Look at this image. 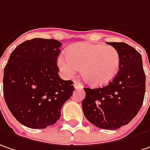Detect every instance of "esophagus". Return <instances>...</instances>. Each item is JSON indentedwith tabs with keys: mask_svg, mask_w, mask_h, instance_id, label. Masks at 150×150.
<instances>
[{
	"mask_svg": "<svg viewBox=\"0 0 150 150\" xmlns=\"http://www.w3.org/2000/svg\"><path fill=\"white\" fill-rule=\"evenodd\" d=\"M74 86H75V89H82L83 88L82 84L81 83V82H79V81H75L74 82Z\"/></svg>",
	"mask_w": 150,
	"mask_h": 150,
	"instance_id": "1",
	"label": "esophagus"
}]
</instances>
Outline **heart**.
Here are the masks:
<instances>
[{
	"label": "heart",
	"mask_w": 150,
	"mask_h": 150,
	"mask_svg": "<svg viewBox=\"0 0 150 150\" xmlns=\"http://www.w3.org/2000/svg\"><path fill=\"white\" fill-rule=\"evenodd\" d=\"M120 64L119 52L112 46L79 42L57 57L63 74L71 76L81 68V75L87 84L103 86L114 80Z\"/></svg>",
	"instance_id": "1"
}]
</instances>
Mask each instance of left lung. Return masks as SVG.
<instances>
[{
    "mask_svg": "<svg viewBox=\"0 0 150 150\" xmlns=\"http://www.w3.org/2000/svg\"><path fill=\"white\" fill-rule=\"evenodd\" d=\"M120 53L118 74L107 86L84 88L85 117L97 127L115 130L127 125L140 110L145 94V73L141 54L124 42H108Z\"/></svg>",
    "mask_w": 150,
    "mask_h": 150,
    "instance_id": "obj_1",
    "label": "left lung"
}]
</instances>
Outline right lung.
I'll use <instances>...</instances> for the list:
<instances>
[{
    "mask_svg": "<svg viewBox=\"0 0 150 150\" xmlns=\"http://www.w3.org/2000/svg\"><path fill=\"white\" fill-rule=\"evenodd\" d=\"M61 44L54 39L26 40L12 52L5 66V102L16 120L27 127L54 125L75 91L72 81L58 75Z\"/></svg>",
    "mask_w": 150,
    "mask_h": 150,
    "instance_id": "1",
    "label": "right lung"
}]
</instances>
